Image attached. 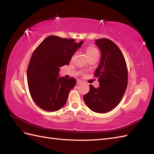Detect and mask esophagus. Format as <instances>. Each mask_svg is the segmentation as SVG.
I'll return each mask as SVG.
<instances>
[{
    "label": "esophagus",
    "instance_id": "1",
    "mask_svg": "<svg viewBox=\"0 0 154 154\" xmlns=\"http://www.w3.org/2000/svg\"><path fill=\"white\" fill-rule=\"evenodd\" d=\"M83 83V81H82L80 80H77V85L80 84V83Z\"/></svg>",
    "mask_w": 154,
    "mask_h": 154
}]
</instances>
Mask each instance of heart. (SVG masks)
<instances>
[{"mask_svg":"<svg viewBox=\"0 0 154 154\" xmlns=\"http://www.w3.org/2000/svg\"><path fill=\"white\" fill-rule=\"evenodd\" d=\"M86 54L87 57H90L91 56L96 54H98V51L97 50L93 47V46H88L86 48Z\"/></svg>","mask_w":154,"mask_h":154,"instance_id":"1","label":"heart"}]
</instances>
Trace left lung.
Masks as SVG:
<instances>
[{"label": "left lung", "instance_id": "left-lung-1", "mask_svg": "<svg viewBox=\"0 0 154 154\" xmlns=\"http://www.w3.org/2000/svg\"><path fill=\"white\" fill-rule=\"evenodd\" d=\"M101 57L94 76L100 87L89 85L90 90L83 96L87 106L97 113L108 112L122 100L128 84V69L125 59L118 45L107 38L95 40Z\"/></svg>", "mask_w": 154, "mask_h": 154}]
</instances>
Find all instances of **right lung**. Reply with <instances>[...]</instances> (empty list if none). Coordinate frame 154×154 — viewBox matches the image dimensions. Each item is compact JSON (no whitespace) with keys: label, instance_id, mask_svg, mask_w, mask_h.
Wrapping results in <instances>:
<instances>
[{"label":"right lung","instance_id":"add662e5","mask_svg":"<svg viewBox=\"0 0 154 154\" xmlns=\"http://www.w3.org/2000/svg\"><path fill=\"white\" fill-rule=\"evenodd\" d=\"M83 41L51 35L45 38L32 53L27 71L30 94L40 109L54 112L66 103L76 79L60 77V68L69 65Z\"/></svg>","mask_w":154,"mask_h":154}]
</instances>
